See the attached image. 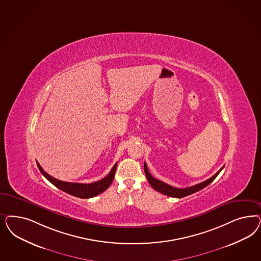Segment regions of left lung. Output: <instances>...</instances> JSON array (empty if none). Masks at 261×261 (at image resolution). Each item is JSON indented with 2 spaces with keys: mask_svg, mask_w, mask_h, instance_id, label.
<instances>
[{
  "mask_svg": "<svg viewBox=\"0 0 261 261\" xmlns=\"http://www.w3.org/2000/svg\"><path fill=\"white\" fill-rule=\"evenodd\" d=\"M223 168H224V166L220 169L214 176H212L211 178L202 181L201 184H198V185H193V186H190V187H187V188H177V187H173V186L167 185V184L161 181L160 179L152 177L150 174L149 170H148L146 162H144V171H145L147 179H148V181L151 185V187L155 191L164 194V195L169 196V197H173V198H184L185 196H188V195H191V194L195 193L199 190H202V188L207 186L215 179V177L218 176L219 173L223 170Z\"/></svg>",
  "mask_w": 261,
  "mask_h": 261,
  "instance_id": "1",
  "label": "left lung"
}]
</instances>
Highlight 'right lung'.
Wrapping results in <instances>:
<instances>
[{
    "instance_id": "add662e5",
    "label": "right lung",
    "mask_w": 261,
    "mask_h": 261,
    "mask_svg": "<svg viewBox=\"0 0 261 261\" xmlns=\"http://www.w3.org/2000/svg\"><path fill=\"white\" fill-rule=\"evenodd\" d=\"M36 163H37V166L40 170V172L42 173L43 176L46 177L50 184L57 186L60 190L70 194L72 196L81 198V199H89V198L95 197L99 194L102 193L105 190H107L114 178L115 171L117 167V162H116L111 169L110 174L99 181H95L92 184H76V182L61 181L59 179L51 177L43 170L42 167L40 166V164L37 161H36Z\"/></svg>"
}]
</instances>
